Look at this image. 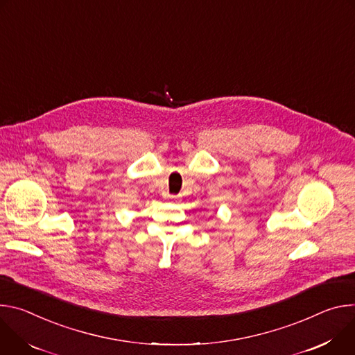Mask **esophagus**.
<instances>
[{
    "label": "esophagus",
    "mask_w": 355,
    "mask_h": 355,
    "mask_svg": "<svg viewBox=\"0 0 355 355\" xmlns=\"http://www.w3.org/2000/svg\"><path fill=\"white\" fill-rule=\"evenodd\" d=\"M168 198H169V199H171V200H176V199H178V198H176V196H175V194H169V196H168Z\"/></svg>",
    "instance_id": "34e87169"
}]
</instances>
